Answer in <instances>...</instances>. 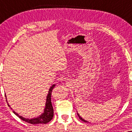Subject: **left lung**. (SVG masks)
<instances>
[{
    "instance_id": "1",
    "label": "left lung",
    "mask_w": 132,
    "mask_h": 132,
    "mask_svg": "<svg viewBox=\"0 0 132 132\" xmlns=\"http://www.w3.org/2000/svg\"><path fill=\"white\" fill-rule=\"evenodd\" d=\"M77 115H78V116H79V118H80V120H82V121H84V122H88V121H86V120H84V119H83V118H82V117H80V115H79V113H77Z\"/></svg>"
}]
</instances>
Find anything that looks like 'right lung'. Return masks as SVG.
I'll list each match as a JSON object with an SVG mask.
<instances>
[{
    "mask_svg": "<svg viewBox=\"0 0 132 132\" xmlns=\"http://www.w3.org/2000/svg\"><path fill=\"white\" fill-rule=\"evenodd\" d=\"M55 86V85L54 84L52 85L48 91V93L47 96L46 98V107L44 108V113H43L40 116L37 117V118H32V119H28L24 118V117L20 116L17 113H16L15 111H13L14 113L17 115V117H19L21 120H22L24 121H26L28 123L32 124H47L48 122L52 120V118L53 117V108L52 106V101H51V95H52V90ZM5 97L6 95H5ZM7 102V101H6ZM9 107H10V106L9 105Z\"/></svg>",
    "mask_w": 132,
    "mask_h": 132,
    "instance_id": "obj_1",
    "label": "right lung"
}]
</instances>
